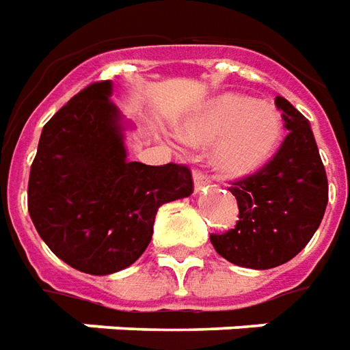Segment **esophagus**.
Returning <instances> with one entry per match:
<instances>
[{
    "label": "esophagus",
    "instance_id": "obj_1",
    "mask_svg": "<svg viewBox=\"0 0 350 350\" xmlns=\"http://www.w3.org/2000/svg\"><path fill=\"white\" fill-rule=\"evenodd\" d=\"M208 177H206L205 173L201 172H193V190H196V193L198 192H203L205 190V186H208Z\"/></svg>",
    "mask_w": 350,
    "mask_h": 350
}]
</instances>
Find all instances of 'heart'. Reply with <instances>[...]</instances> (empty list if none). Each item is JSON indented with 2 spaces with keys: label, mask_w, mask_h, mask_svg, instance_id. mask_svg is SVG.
I'll use <instances>...</instances> for the list:
<instances>
[{
  "label": "heart",
  "mask_w": 350,
  "mask_h": 350,
  "mask_svg": "<svg viewBox=\"0 0 350 350\" xmlns=\"http://www.w3.org/2000/svg\"><path fill=\"white\" fill-rule=\"evenodd\" d=\"M283 124L278 111L252 96L224 93L206 100L178 126L186 144L214 145L211 164L228 178L250 177L274 157Z\"/></svg>",
  "instance_id": "1"
}]
</instances>
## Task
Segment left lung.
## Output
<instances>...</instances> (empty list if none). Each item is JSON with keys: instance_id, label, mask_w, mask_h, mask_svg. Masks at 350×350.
<instances>
[{"instance_id": "left-lung-1", "label": "left lung", "mask_w": 350, "mask_h": 350, "mask_svg": "<svg viewBox=\"0 0 350 350\" xmlns=\"http://www.w3.org/2000/svg\"><path fill=\"white\" fill-rule=\"evenodd\" d=\"M289 134L262 170L229 188L239 221L211 234L214 250L244 269L267 270L291 261L321 226L328 203V178L310 121L289 100L276 96Z\"/></svg>"}]
</instances>
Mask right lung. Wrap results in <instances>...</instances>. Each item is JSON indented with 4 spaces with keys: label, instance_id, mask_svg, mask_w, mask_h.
Returning a JSON list of instances; mask_svg holds the SVG:
<instances>
[{
    "label": "right lung",
    "instance_id": "obj_1",
    "mask_svg": "<svg viewBox=\"0 0 350 350\" xmlns=\"http://www.w3.org/2000/svg\"><path fill=\"white\" fill-rule=\"evenodd\" d=\"M111 94V80L91 83L46 122L27 186L40 239L61 261L93 276L136 262L152 239L158 206L192 193L186 165L126 158L132 124Z\"/></svg>",
    "mask_w": 350,
    "mask_h": 350
}]
</instances>
